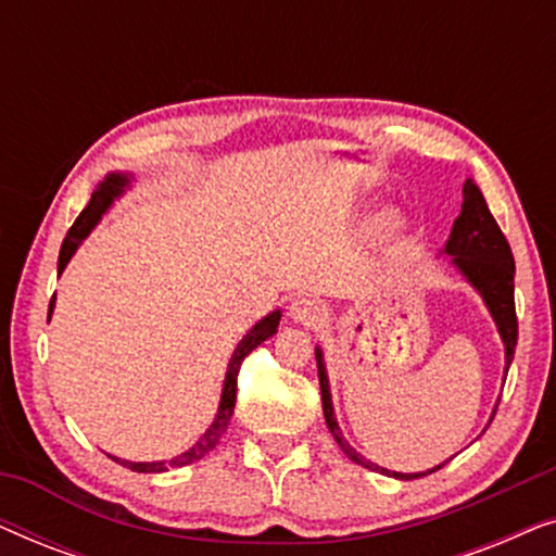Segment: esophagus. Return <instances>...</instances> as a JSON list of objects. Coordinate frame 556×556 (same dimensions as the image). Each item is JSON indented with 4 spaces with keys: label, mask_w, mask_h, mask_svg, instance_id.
Wrapping results in <instances>:
<instances>
[{
    "label": "esophagus",
    "mask_w": 556,
    "mask_h": 556,
    "mask_svg": "<svg viewBox=\"0 0 556 556\" xmlns=\"http://www.w3.org/2000/svg\"><path fill=\"white\" fill-rule=\"evenodd\" d=\"M288 314H291L293 321H299L303 326H316L324 321L326 308L318 299H311V295H299V299L288 306Z\"/></svg>",
    "instance_id": "34e87169"
}]
</instances>
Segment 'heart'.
<instances>
[{
    "instance_id": "obj_1",
    "label": "heart",
    "mask_w": 556,
    "mask_h": 556,
    "mask_svg": "<svg viewBox=\"0 0 556 556\" xmlns=\"http://www.w3.org/2000/svg\"><path fill=\"white\" fill-rule=\"evenodd\" d=\"M382 225H387V219H384V223H382Z\"/></svg>"
}]
</instances>
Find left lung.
<instances>
[{
	"instance_id": "obj_1",
	"label": "left lung",
	"mask_w": 556,
	"mask_h": 556,
	"mask_svg": "<svg viewBox=\"0 0 556 556\" xmlns=\"http://www.w3.org/2000/svg\"><path fill=\"white\" fill-rule=\"evenodd\" d=\"M443 253L453 257V265L460 270V276L466 278L478 293H481L485 308H489L493 321H496L501 341H504L506 371H508V367H511V359H514L516 337H519V321H516V306H514L516 265H514L511 248H508V240L504 238V232H501L496 219H493L489 204H485L481 189L476 187L473 179H466V185H463L460 215L453 223L451 238H447ZM316 367H318V384H321L326 425H329L331 435L339 443L341 451L346 453V458H352L356 466H364L369 470H377V473L400 478V481H413V478L435 473V470L445 466L447 460L430 470H422V473H397V470H387L382 466H377V463L364 458L362 453H356L354 447L346 443V438L341 435L337 417H333L329 377H326L324 352L318 346H316Z\"/></svg>"
}]
</instances>
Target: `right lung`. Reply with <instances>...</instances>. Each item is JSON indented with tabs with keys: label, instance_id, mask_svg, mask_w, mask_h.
<instances>
[{
	"label": "right lung",
	"instance_id": "right-lung-1",
	"mask_svg": "<svg viewBox=\"0 0 556 556\" xmlns=\"http://www.w3.org/2000/svg\"><path fill=\"white\" fill-rule=\"evenodd\" d=\"M128 181H131V174H109V177H105L101 185L96 187V192H93V197H90L88 207L80 212L78 219H75L73 227L65 235L63 248H60V257H58V273L65 270V265L71 263L73 253H75V250H78L80 242L88 238V232L98 225V219L103 217V212L111 207L116 197L124 194V189L128 187ZM52 308H55V295H52V299H50L48 321H50ZM278 321H280V311H273V314L261 318V321H257L253 329H250L245 337H242L238 349H235V352H232L230 364H227V375H225V384H223V397H219V407H217L215 420H212L207 432H204V435L197 440V443L189 447V451L177 455V458H172L169 463H164V460H156V463H131V460L113 458V455H111V458L116 460V463H121V466L136 470V473H164V470H169V468L189 466V463L204 458V455H207L212 447L219 443V438H223V432L227 430V422H230V417H232L235 394H238V371H240L242 359H245V356L253 352L257 344H263L265 339H270L273 333L278 331Z\"/></svg>",
	"mask_w": 556,
	"mask_h": 556
}]
</instances>
